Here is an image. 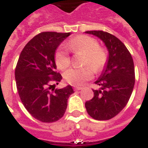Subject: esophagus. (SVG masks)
Instances as JSON below:
<instances>
[{"mask_svg": "<svg viewBox=\"0 0 148 148\" xmlns=\"http://www.w3.org/2000/svg\"><path fill=\"white\" fill-rule=\"evenodd\" d=\"M74 89V91H80V90H82V88L80 87H75Z\"/></svg>", "mask_w": 148, "mask_h": 148, "instance_id": "esophagus-1", "label": "esophagus"}]
</instances>
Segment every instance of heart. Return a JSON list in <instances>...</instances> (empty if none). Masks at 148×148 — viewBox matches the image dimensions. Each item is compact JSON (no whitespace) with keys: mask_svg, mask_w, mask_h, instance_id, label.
Wrapping results in <instances>:
<instances>
[{"mask_svg":"<svg viewBox=\"0 0 148 148\" xmlns=\"http://www.w3.org/2000/svg\"><path fill=\"white\" fill-rule=\"evenodd\" d=\"M66 47L74 53L84 54L82 65L89 66L95 72L101 70L106 63L107 56L105 52L98 48V42L90 36H77L70 40L66 44ZM66 47H60L55 53V62L60 70H66L70 65V57ZM90 68L85 66L79 69H70L64 73V78L73 86H82L86 81L92 78L93 74Z\"/></svg>","mask_w":148,"mask_h":148,"instance_id":"heart-1","label":"heart"}]
</instances>
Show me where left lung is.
<instances>
[{
	"mask_svg": "<svg viewBox=\"0 0 148 148\" xmlns=\"http://www.w3.org/2000/svg\"><path fill=\"white\" fill-rule=\"evenodd\" d=\"M98 37L107 48L108 56L102 73L95 83L93 98L85 103L88 114L95 120H109L125 107L134 86L133 58L125 45L108 32H85Z\"/></svg>",
	"mask_w": 148,
	"mask_h": 148,
	"instance_id": "1",
	"label": "left lung"
}]
</instances>
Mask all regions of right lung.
Wrapping results in <instances>:
<instances>
[{
	"label": "right lung",
	"mask_w": 148,
	"mask_h": 148,
	"mask_svg": "<svg viewBox=\"0 0 148 148\" xmlns=\"http://www.w3.org/2000/svg\"><path fill=\"white\" fill-rule=\"evenodd\" d=\"M70 34L42 32L28 42L19 56L15 69L19 97L29 113L42 122H54L61 118L68 99L74 93L70 85L50 91L55 85L52 83L58 84L62 79L56 72V50Z\"/></svg>",
	"instance_id": "1"
}]
</instances>
